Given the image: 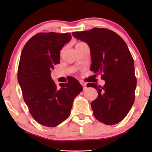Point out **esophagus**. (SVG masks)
<instances>
[{"label": "esophagus", "instance_id": "34e87169", "mask_svg": "<svg viewBox=\"0 0 152 152\" xmlns=\"http://www.w3.org/2000/svg\"><path fill=\"white\" fill-rule=\"evenodd\" d=\"M80 83H81V85L83 86V89H86V83L83 82H80Z\"/></svg>", "mask_w": 152, "mask_h": 152}]
</instances>
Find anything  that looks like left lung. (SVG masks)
I'll return each instance as SVG.
<instances>
[{
  "label": "left lung",
  "instance_id": "8db88e82",
  "mask_svg": "<svg viewBox=\"0 0 152 152\" xmlns=\"http://www.w3.org/2000/svg\"><path fill=\"white\" fill-rule=\"evenodd\" d=\"M72 34L89 45L91 70L101 74L105 81L103 87L88 83L98 92L97 98L91 102L93 115L106 125L117 124L127 115L135 99L137 78L130 51L121 37L107 28H94Z\"/></svg>",
  "mask_w": 152,
  "mask_h": 152
}]
</instances>
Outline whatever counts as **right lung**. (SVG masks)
<instances>
[{
  "mask_svg": "<svg viewBox=\"0 0 152 152\" xmlns=\"http://www.w3.org/2000/svg\"><path fill=\"white\" fill-rule=\"evenodd\" d=\"M71 38L70 33H39L21 51L18 80L23 97L33 118L46 127H56L69 118L74 98L83 90L73 77L60 88L51 78V70L60 62V51Z\"/></svg>",
  "mask_w": 152,
  "mask_h": 152,
  "instance_id": "obj_1",
  "label": "right lung"
}]
</instances>
